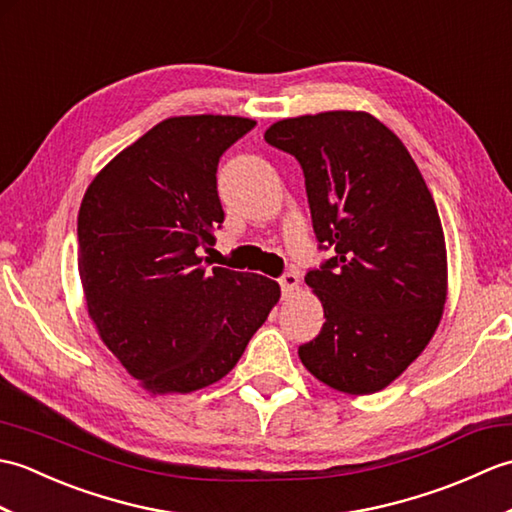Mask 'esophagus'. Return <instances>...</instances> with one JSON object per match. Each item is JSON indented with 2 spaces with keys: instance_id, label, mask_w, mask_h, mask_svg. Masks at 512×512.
<instances>
[{
  "instance_id": "34e87169",
  "label": "esophagus",
  "mask_w": 512,
  "mask_h": 512,
  "mask_svg": "<svg viewBox=\"0 0 512 512\" xmlns=\"http://www.w3.org/2000/svg\"><path fill=\"white\" fill-rule=\"evenodd\" d=\"M279 286H281V295H284L286 299L292 297L299 288V277L295 273H286L284 277L279 279Z\"/></svg>"
}]
</instances>
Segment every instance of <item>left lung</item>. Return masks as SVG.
I'll list each match as a JSON object with an SVG mask.
<instances>
[{
  "mask_svg": "<svg viewBox=\"0 0 512 512\" xmlns=\"http://www.w3.org/2000/svg\"><path fill=\"white\" fill-rule=\"evenodd\" d=\"M264 138L299 160L314 233L334 250L306 275L325 323L299 347L301 363L343 394H376L442 319L447 246L433 195L400 138L367 112L284 118Z\"/></svg>",
  "mask_w": 512,
  "mask_h": 512,
  "instance_id": "left-lung-1",
  "label": "left lung"
}]
</instances>
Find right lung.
<instances>
[{"mask_svg":"<svg viewBox=\"0 0 512 512\" xmlns=\"http://www.w3.org/2000/svg\"><path fill=\"white\" fill-rule=\"evenodd\" d=\"M253 118L171 116L96 173L79 209V275L101 341L151 396L224 378L281 297L202 250L224 222L217 162Z\"/></svg>","mask_w":512,"mask_h":512,"instance_id":"add662e5","label":"right lung"}]
</instances>
